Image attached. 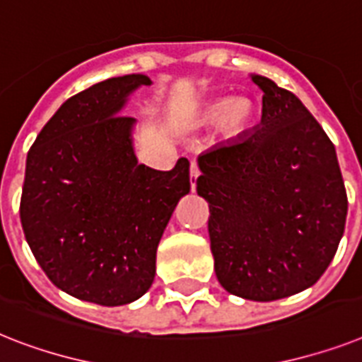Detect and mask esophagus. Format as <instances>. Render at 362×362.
<instances>
[{"label": "esophagus", "mask_w": 362, "mask_h": 362, "mask_svg": "<svg viewBox=\"0 0 362 362\" xmlns=\"http://www.w3.org/2000/svg\"><path fill=\"white\" fill-rule=\"evenodd\" d=\"M199 175H201V171H199V165H197L195 161L191 163L189 167V178H191V189L195 191L197 187V178H199Z\"/></svg>", "instance_id": "1"}]
</instances>
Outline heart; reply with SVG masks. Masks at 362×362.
<instances>
[{"instance_id": "obj_1", "label": "heart", "mask_w": 362, "mask_h": 362, "mask_svg": "<svg viewBox=\"0 0 362 362\" xmlns=\"http://www.w3.org/2000/svg\"><path fill=\"white\" fill-rule=\"evenodd\" d=\"M257 107L249 98H225L217 100L214 104L206 105L201 115L202 124H216L221 122L223 130L232 137L245 134L255 120Z\"/></svg>"}]
</instances>
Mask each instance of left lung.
Listing matches in <instances>:
<instances>
[{
  "mask_svg": "<svg viewBox=\"0 0 362 362\" xmlns=\"http://www.w3.org/2000/svg\"><path fill=\"white\" fill-rule=\"evenodd\" d=\"M262 96L252 132L199 156L217 281L251 301L303 292L333 260L348 195L334 145L298 96L251 76Z\"/></svg>",
  "mask_w": 362,
  "mask_h": 362,
  "instance_id": "8db88e82",
  "label": "left lung"
}]
</instances>
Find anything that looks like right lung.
Listing matches in <instances>:
<instances>
[{
  "instance_id": "obj_1",
  "label": "right lung",
  "mask_w": 362,
  "mask_h": 362,
  "mask_svg": "<svg viewBox=\"0 0 362 362\" xmlns=\"http://www.w3.org/2000/svg\"><path fill=\"white\" fill-rule=\"evenodd\" d=\"M151 78H110L64 102L25 161L20 219L37 262L63 292L117 307L152 286L156 249L182 197L189 161L137 163L135 119L119 115Z\"/></svg>"
}]
</instances>
